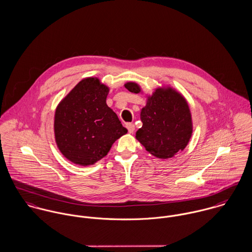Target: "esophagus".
I'll return each instance as SVG.
<instances>
[{"instance_id": "34e87169", "label": "esophagus", "mask_w": 252, "mask_h": 252, "mask_svg": "<svg viewBox=\"0 0 252 252\" xmlns=\"http://www.w3.org/2000/svg\"><path fill=\"white\" fill-rule=\"evenodd\" d=\"M126 128L128 129V132H129L130 134H133L134 131H135V125H134L133 123H128V124H126Z\"/></svg>"}]
</instances>
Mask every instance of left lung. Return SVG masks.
<instances>
[{"instance_id":"1","label":"left lung","mask_w":252,"mask_h":252,"mask_svg":"<svg viewBox=\"0 0 252 252\" xmlns=\"http://www.w3.org/2000/svg\"><path fill=\"white\" fill-rule=\"evenodd\" d=\"M132 93H141L136 82L125 85ZM143 127L136 133V139L153 156L161 159L173 157L189 143L193 132L192 117L185 98L172 87L157 88L147 97L142 108Z\"/></svg>"}]
</instances>
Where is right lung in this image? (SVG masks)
Returning a JSON list of instances; mask_svg holds the SVG:
<instances>
[{"label": "right lung", "instance_id": "add662e5", "mask_svg": "<svg viewBox=\"0 0 252 252\" xmlns=\"http://www.w3.org/2000/svg\"><path fill=\"white\" fill-rule=\"evenodd\" d=\"M109 88L97 77L79 81L59 103L54 135L61 153L80 166L95 164L128 130L107 105Z\"/></svg>", "mask_w": 252, "mask_h": 252}]
</instances>
